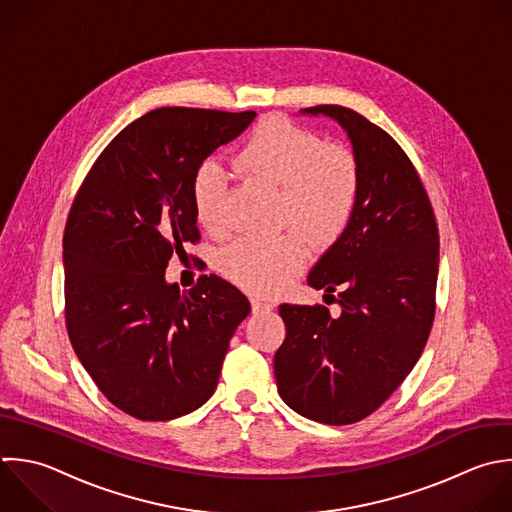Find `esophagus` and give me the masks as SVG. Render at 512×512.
Masks as SVG:
<instances>
[{
	"mask_svg": "<svg viewBox=\"0 0 512 512\" xmlns=\"http://www.w3.org/2000/svg\"><path fill=\"white\" fill-rule=\"evenodd\" d=\"M251 307H253V313L255 315H261V313H269L273 309V305L269 301H263V299H253L251 301Z\"/></svg>",
	"mask_w": 512,
	"mask_h": 512,
	"instance_id": "obj_1",
	"label": "esophagus"
}]
</instances>
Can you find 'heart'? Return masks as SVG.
I'll use <instances>...</instances> for the list:
<instances>
[{
    "mask_svg": "<svg viewBox=\"0 0 512 512\" xmlns=\"http://www.w3.org/2000/svg\"><path fill=\"white\" fill-rule=\"evenodd\" d=\"M247 179L279 189V219L297 231L273 239H239L219 257L221 273L255 295L287 287L309 259V242L333 245L347 229L361 191L355 155L281 117L261 121L233 159ZM227 173L205 159L193 173L191 201L197 223L211 235L225 231Z\"/></svg>",
    "mask_w": 512,
    "mask_h": 512,
    "instance_id": "b5f03b06",
    "label": "heart"
}]
</instances>
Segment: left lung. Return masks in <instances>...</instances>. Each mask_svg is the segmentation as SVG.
I'll list each match as a JSON object with an SVG mask.
<instances>
[{"label":"left lung","mask_w":512,"mask_h":512,"mask_svg":"<svg viewBox=\"0 0 512 512\" xmlns=\"http://www.w3.org/2000/svg\"><path fill=\"white\" fill-rule=\"evenodd\" d=\"M335 119L361 171L355 213L307 283L341 305H281L287 337L275 353L281 399L325 425L377 411L419 361L435 319L439 229L427 191L399 143L353 109L317 105Z\"/></svg>","instance_id":"1"}]
</instances>
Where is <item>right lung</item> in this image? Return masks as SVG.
<instances>
[{"label": "right lung", "mask_w": 512, "mask_h": 512, "mask_svg": "<svg viewBox=\"0 0 512 512\" xmlns=\"http://www.w3.org/2000/svg\"><path fill=\"white\" fill-rule=\"evenodd\" d=\"M255 111L161 107L129 123L79 187L63 233L65 325L83 369L123 413L183 417L215 393L247 297L217 275L189 291L165 281L199 241L195 169Z\"/></svg>", "instance_id": "right-lung-1"}]
</instances>
